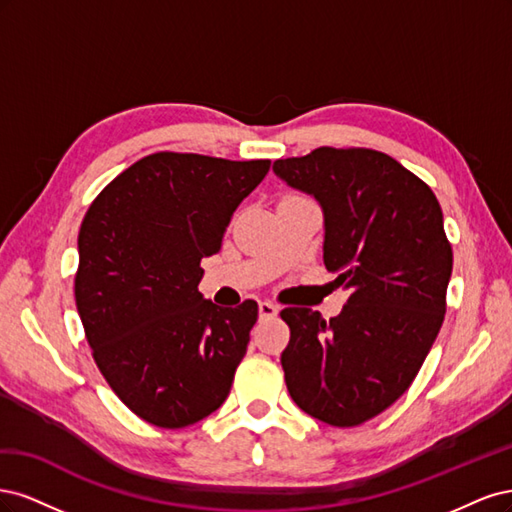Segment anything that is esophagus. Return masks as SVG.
<instances>
[{
    "mask_svg": "<svg viewBox=\"0 0 512 512\" xmlns=\"http://www.w3.org/2000/svg\"><path fill=\"white\" fill-rule=\"evenodd\" d=\"M277 312H280V307H277V305L271 303V301H260V303H258V314H260V318H275Z\"/></svg>",
    "mask_w": 512,
    "mask_h": 512,
    "instance_id": "34e87169",
    "label": "esophagus"
}]
</instances>
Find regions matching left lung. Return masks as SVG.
Returning a JSON list of instances; mask_svg holds the SVG:
<instances>
[{
  "label": "left lung",
  "instance_id": "left-lung-1",
  "mask_svg": "<svg viewBox=\"0 0 512 512\" xmlns=\"http://www.w3.org/2000/svg\"><path fill=\"white\" fill-rule=\"evenodd\" d=\"M275 175L324 211V267L350 297L342 314L282 309L288 393L335 427L378 416L404 395L446 314L453 247L429 185L391 156L365 147H318L275 160Z\"/></svg>",
  "mask_w": 512,
  "mask_h": 512
}]
</instances>
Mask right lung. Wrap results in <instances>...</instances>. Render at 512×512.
Masks as SVG:
<instances>
[{"instance_id":"1","label":"right lung","mask_w":512,"mask_h":512,"mask_svg":"<svg viewBox=\"0 0 512 512\" xmlns=\"http://www.w3.org/2000/svg\"><path fill=\"white\" fill-rule=\"evenodd\" d=\"M271 160L158 151L117 175L79 230L76 309L100 374L143 421L181 429L218 410L250 344L258 303L203 299L200 260Z\"/></svg>"}]
</instances>
